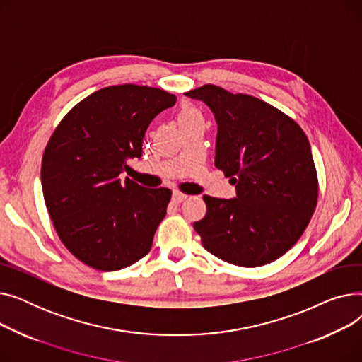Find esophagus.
<instances>
[{
  "mask_svg": "<svg viewBox=\"0 0 362 362\" xmlns=\"http://www.w3.org/2000/svg\"><path fill=\"white\" fill-rule=\"evenodd\" d=\"M186 198H187L186 194H182V192H179V191H175V192H173V201H175V202H182V201H185Z\"/></svg>",
  "mask_w": 362,
  "mask_h": 362,
  "instance_id": "1",
  "label": "esophagus"
}]
</instances>
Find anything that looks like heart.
Segmentation results:
<instances>
[{"label": "heart", "instance_id": "obj_1", "mask_svg": "<svg viewBox=\"0 0 362 362\" xmlns=\"http://www.w3.org/2000/svg\"><path fill=\"white\" fill-rule=\"evenodd\" d=\"M198 116V112L191 108V107H182V110L179 111V120L180 122H185V120H189V119H194Z\"/></svg>", "mask_w": 362, "mask_h": 362}]
</instances>
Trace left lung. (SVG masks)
Segmentation results:
<instances>
[{"instance_id":"1","label":"left lung","mask_w":362,"mask_h":362,"mask_svg":"<svg viewBox=\"0 0 362 362\" xmlns=\"http://www.w3.org/2000/svg\"><path fill=\"white\" fill-rule=\"evenodd\" d=\"M214 112L216 167L236 185V198L204 195L194 223L204 248L240 267L286 254L315 211L318 179L308 138L288 114L251 95L216 85L186 92Z\"/></svg>"}]
</instances>
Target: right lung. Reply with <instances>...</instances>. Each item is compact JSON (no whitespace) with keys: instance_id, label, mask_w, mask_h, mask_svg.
<instances>
[{"instance_id":"add662e5","label":"right lung","mask_w":362,"mask_h":362,"mask_svg":"<svg viewBox=\"0 0 362 362\" xmlns=\"http://www.w3.org/2000/svg\"><path fill=\"white\" fill-rule=\"evenodd\" d=\"M175 103L158 88H103L76 104L47 144L41 182L54 229L95 270H122L151 250L171 191L119 176L129 158L142 156L152 119Z\"/></svg>"}]
</instances>
